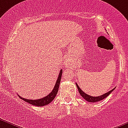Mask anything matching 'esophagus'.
I'll list each match as a JSON object with an SVG mask.
<instances>
[{"label":"esophagus","instance_id":"esophagus-1","mask_svg":"<svg viewBox=\"0 0 128 128\" xmlns=\"http://www.w3.org/2000/svg\"><path fill=\"white\" fill-rule=\"evenodd\" d=\"M68 63H69V59L68 58H66V59L65 60V61H64V64H65L66 66L68 65Z\"/></svg>","mask_w":128,"mask_h":128}]
</instances>
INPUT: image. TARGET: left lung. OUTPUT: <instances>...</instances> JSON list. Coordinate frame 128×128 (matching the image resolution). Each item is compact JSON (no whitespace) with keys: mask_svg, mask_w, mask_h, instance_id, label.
Returning a JSON list of instances; mask_svg holds the SVG:
<instances>
[{"mask_svg":"<svg viewBox=\"0 0 128 128\" xmlns=\"http://www.w3.org/2000/svg\"><path fill=\"white\" fill-rule=\"evenodd\" d=\"M76 87H77V88H78V92H79V93H80V95L82 96V97L84 98L85 99L86 101H88V102H92V103H94V102H97V101H101V100H104V98H106L107 96H108L109 94H110V93H111L112 92L113 90L115 89V88H113L112 90H110L109 92H108L103 94V95L100 96L93 97V96H91L88 95V94H87L86 93L84 92L83 90H82V89L80 88V87H79V86L77 85L76 83Z\"/></svg>","mask_w":128,"mask_h":128,"instance_id":"left-lung-1","label":"left lung"}]
</instances>
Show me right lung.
<instances>
[{"instance_id": "right-lung-1", "label": "right lung", "mask_w": 128, "mask_h": 128, "mask_svg": "<svg viewBox=\"0 0 128 128\" xmlns=\"http://www.w3.org/2000/svg\"><path fill=\"white\" fill-rule=\"evenodd\" d=\"M62 74V70H60L59 72V74H58V78H57V82L56 83V85L54 86V89L52 90V91L48 94V96L44 97L43 98L38 99V100H28V99H25L24 98L21 97L20 96L18 95L19 98L22 100H23L24 101H26L27 103H30V104H32V105L37 106H45L46 104H48L49 103H50L53 100H54V98H56V95L57 94V92H58V87H59L60 82V80H61V76Z\"/></svg>"}]
</instances>
